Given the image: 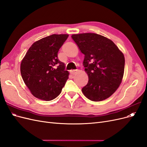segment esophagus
<instances>
[{
	"label": "esophagus",
	"mask_w": 147,
	"mask_h": 147,
	"mask_svg": "<svg viewBox=\"0 0 147 147\" xmlns=\"http://www.w3.org/2000/svg\"><path fill=\"white\" fill-rule=\"evenodd\" d=\"M77 72V70H72L70 71V73L71 75H75V74Z\"/></svg>",
	"instance_id": "obj_1"
}]
</instances>
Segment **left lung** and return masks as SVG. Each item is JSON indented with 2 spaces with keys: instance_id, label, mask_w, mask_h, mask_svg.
<instances>
[{
  "instance_id": "obj_1",
  "label": "left lung",
  "mask_w": 147,
  "mask_h": 147,
  "mask_svg": "<svg viewBox=\"0 0 147 147\" xmlns=\"http://www.w3.org/2000/svg\"><path fill=\"white\" fill-rule=\"evenodd\" d=\"M72 38L84 55L83 64L89 80L82 90L83 94L95 102L109 98L122 81L123 53L111 40L99 34H74Z\"/></svg>"
}]
</instances>
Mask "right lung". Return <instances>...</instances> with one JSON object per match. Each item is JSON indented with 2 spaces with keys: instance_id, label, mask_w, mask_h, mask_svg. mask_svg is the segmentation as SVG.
<instances>
[{
  "instance_id": "add662e5",
  "label": "right lung",
  "mask_w": 147,
  "mask_h": 147,
  "mask_svg": "<svg viewBox=\"0 0 147 147\" xmlns=\"http://www.w3.org/2000/svg\"><path fill=\"white\" fill-rule=\"evenodd\" d=\"M68 34H53L34 42L21 63V77L32 94L49 101L61 92L69 73L57 57Z\"/></svg>"
}]
</instances>
